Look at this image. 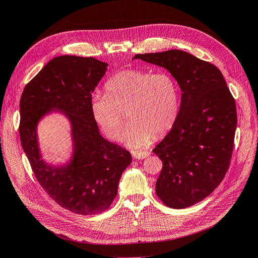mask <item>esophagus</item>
I'll return each instance as SVG.
<instances>
[{
    "label": "esophagus",
    "instance_id": "obj_1",
    "mask_svg": "<svg viewBox=\"0 0 258 258\" xmlns=\"http://www.w3.org/2000/svg\"><path fill=\"white\" fill-rule=\"evenodd\" d=\"M150 156V152H134L132 153V157L135 159H145Z\"/></svg>",
    "mask_w": 258,
    "mask_h": 258
}]
</instances>
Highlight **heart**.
Returning <instances> with one entry per match:
<instances>
[{
	"label": "heart",
	"instance_id": "obj_1",
	"mask_svg": "<svg viewBox=\"0 0 258 258\" xmlns=\"http://www.w3.org/2000/svg\"><path fill=\"white\" fill-rule=\"evenodd\" d=\"M105 95L91 97L93 118L112 141H120L124 120L130 121L124 142L134 150L167 135L179 113V88L172 75L123 70L105 84Z\"/></svg>",
	"mask_w": 258,
	"mask_h": 258
}]
</instances>
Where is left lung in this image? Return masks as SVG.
I'll return each mask as SVG.
<instances>
[{
    "mask_svg": "<svg viewBox=\"0 0 258 258\" xmlns=\"http://www.w3.org/2000/svg\"><path fill=\"white\" fill-rule=\"evenodd\" d=\"M135 59L167 69L182 90L174 126L153 150L162 161L156 194L172 209L190 207L213 192L228 171L235 99L220 70L186 51L139 53Z\"/></svg>",
    "mask_w": 258,
    "mask_h": 258,
    "instance_id": "left-lung-1",
    "label": "left lung"
}]
</instances>
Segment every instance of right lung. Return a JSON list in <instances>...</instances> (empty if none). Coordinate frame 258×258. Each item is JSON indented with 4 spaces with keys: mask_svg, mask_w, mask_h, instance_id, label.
Instances as JSON below:
<instances>
[{
    "mask_svg": "<svg viewBox=\"0 0 258 258\" xmlns=\"http://www.w3.org/2000/svg\"><path fill=\"white\" fill-rule=\"evenodd\" d=\"M106 68L92 57H56L26 85L20 99L21 146L37 182L56 204L81 215L110 208L120 176L132 161L128 151L100 135L91 113V95ZM56 109L72 121L75 142L74 158L62 167L40 159L36 138L38 120Z\"/></svg>",
    "mask_w": 258,
    "mask_h": 258,
    "instance_id": "obj_1",
    "label": "right lung"
}]
</instances>
